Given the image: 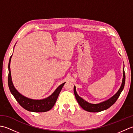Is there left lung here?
Returning <instances> with one entry per match:
<instances>
[{
	"label": "left lung",
	"instance_id": "obj_1",
	"mask_svg": "<svg viewBox=\"0 0 133 133\" xmlns=\"http://www.w3.org/2000/svg\"><path fill=\"white\" fill-rule=\"evenodd\" d=\"M125 70H124V67H123L122 82L119 89L118 90V91L115 93L112 97L110 98L106 101H104L102 102H100L99 103H96V104L89 103L86 101L84 100L83 98H82L81 97H79V96L78 95L77 91H76V87L75 86H74V92L75 96L76 99H77L78 103L83 109L89 112H100L109 109L110 107H111L112 104L116 102V101L118 99V97H119L121 92H122V90H123L124 86H125Z\"/></svg>",
	"mask_w": 133,
	"mask_h": 133
}]
</instances>
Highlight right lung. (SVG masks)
<instances>
[{
	"label": "right lung",
	"instance_id": "obj_1",
	"mask_svg": "<svg viewBox=\"0 0 133 133\" xmlns=\"http://www.w3.org/2000/svg\"><path fill=\"white\" fill-rule=\"evenodd\" d=\"M12 56V55L11 56L9 63H8V87H9L11 94L13 95L14 98H15V99L19 103L20 105L23 107L24 109L27 110V111L36 112H42L49 111L54 106L59 93H60L62 87L66 82L63 83L60 86H59L51 95L46 98L42 99H33L25 97L16 89L12 82L10 70V63Z\"/></svg>",
	"mask_w": 133,
	"mask_h": 133
}]
</instances>
